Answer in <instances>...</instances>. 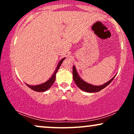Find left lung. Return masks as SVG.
I'll list each match as a JSON object with an SVG mask.
<instances>
[{
    "instance_id": "left-lung-1",
    "label": "left lung",
    "mask_w": 134,
    "mask_h": 134,
    "mask_svg": "<svg viewBox=\"0 0 134 134\" xmlns=\"http://www.w3.org/2000/svg\"><path fill=\"white\" fill-rule=\"evenodd\" d=\"M72 74H73V79L75 83L76 84L77 86L81 89V90L87 92V93H96V92L99 91L104 89L105 87H107V86L113 81L115 77V76L111 79H110V81H108L107 82L103 84V85L93 86L92 85V84H88V83L85 82V81H83V80L80 77L79 75H78V73L77 72L76 69L74 65L73 66V68H72Z\"/></svg>"
}]
</instances>
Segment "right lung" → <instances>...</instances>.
Segmentation results:
<instances>
[{
  "label": "right lung",
  "mask_w": 134,
  "mask_h": 134,
  "mask_svg": "<svg viewBox=\"0 0 134 134\" xmlns=\"http://www.w3.org/2000/svg\"><path fill=\"white\" fill-rule=\"evenodd\" d=\"M65 58H62V59L60 61L59 63H58V64L57 65V67L56 69H55L54 73L53 74V75H52V76L50 77V79L49 80H48L47 82L43 83V84H39V85H36V86H31V85H29V84H26V85L29 87H30V88L31 89V90H33V91H38V92L46 91L48 90V89L52 86V84L54 83L55 81V78H56L57 72L58 69L60 68L61 64H62V62L64 61V60L65 59Z\"/></svg>",
  "instance_id": "right-lung-1"
}]
</instances>
